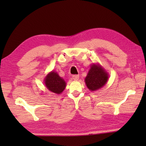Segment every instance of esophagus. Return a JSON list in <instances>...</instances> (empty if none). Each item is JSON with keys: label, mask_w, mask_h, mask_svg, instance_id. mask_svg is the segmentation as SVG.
<instances>
[{"label": "esophagus", "mask_w": 146, "mask_h": 146, "mask_svg": "<svg viewBox=\"0 0 146 146\" xmlns=\"http://www.w3.org/2000/svg\"><path fill=\"white\" fill-rule=\"evenodd\" d=\"M72 77H73V80H78V78H79V75H74L72 76Z\"/></svg>", "instance_id": "esophagus-1"}]
</instances>
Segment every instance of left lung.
Returning <instances> with one entry per match:
<instances>
[{
  "mask_svg": "<svg viewBox=\"0 0 146 146\" xmlns=\"http://www.w3.org/2000/svg\"><path fill=\"white\" fill-rule=\"evenodd\" d=\"M108 79V75L104 69L93 64L85 78V82L89 90L93 91L103 87L107 82Z\"/></svg>",
  "mask_w": 146,
  "mask_h": 146,
  "instance_id": "left-lung-1",
  "label": "left lung"
}]
</instances>
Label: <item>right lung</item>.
Returning a JSON list of instances; mask_svg holds the SVG:
<instances>
[{
    "label": "right lung",
    "mask_w": 146,
    "mask_h": 146,
    "mask_svg": "<svg viewBox=\"0 0 146 146\" xmlns=\"http://www.w3.org/2000/svg\"><path fill=\"white\" fill-rule=\"evenodd\" d=\"M45 85L49 91L56 94H60L66 88V82L63 78L57 74V73H49L44 80Z\"/></svg>",
    "instance_id": "obj_1"
}]
</instances>
